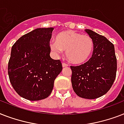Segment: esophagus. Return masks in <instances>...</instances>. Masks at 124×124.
<instances>
[{
  "label": "esophagus",
  "instance_id": "esophagus-1",
  "mask_svg": "<svg viewBox=\"0 0 124 124\" xmlns=\"http://www.w3.org/2000/svg\"><path fill=\"white\" fill-rule=\"evenodd\" d=\"M69 66L68 64H66V63H65V62H63L62 63V66L64 67V68H66V67H68V66Z\"/></svg>",
  "mask_w": 124,
  "mask_h": 124
}]
</instances>
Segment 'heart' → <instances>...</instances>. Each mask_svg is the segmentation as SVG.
<instances>
[{
  "mask_svg": "<svg viewBox=\"0 0 124 124\" xmlns=\"http://www.w3.org/2000/svg\"><path fill=\"white\" fill-rule=\"evenodd\" d=\"M51 48L56 53L66 51V56L74 64L85 62L93 49V41L88 35H81L74 31H66L56 37V42H51Z\"/></svg>",
  "mask_w": 124,
  "mask_h": 124,
  "instance_id": "1",
  "label": "heart"
}]
</instances>
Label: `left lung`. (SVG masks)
I'll use <instances>...</instances> for the list:
<instances>
[{"mask_svg": "<svg viewBox=\"0 0 124 124\" xmlns=\"http://www.w3.org/2000/svg\"><path fill=\"white\" fill-rule=\"evenodd\" d=\"M85 31L93 41V54L84 64L70 66L72 86L80 97L95 99L107 93L113 84L117 62L113 43L91 30Z\"/></svg>", "mask_w": 124, "mask_h": 124, "instance_id": "obj_1", "label": "left lung"}]
</instances>
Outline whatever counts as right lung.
Returning a JSON list of instances; mask_svg holds the SVG:
<instances>
[{"label":"right lung","instance_id":"obj_1","mask_svg":"<svg viewBox=\"0 0 124 124\" xmlns=\"http://www.w3.org/2000/svg\"><path fill=\"white\" fill-rule=\"evenodd\" d=\"M53 28H38L17 40L8 62L9 81L22 98L36 101L51 93L56 77L62 70L60 60L50 57Z\"/></svg>","mask_w":124,"mask_h":124}]
</instances>
